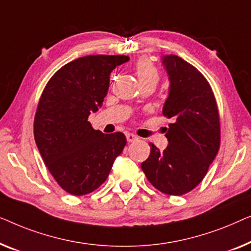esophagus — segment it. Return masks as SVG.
Segmentation results:
<instances>
[{
  "mask_svg": "<svg viewBox=\"0 0 251 251\" xmlns=\"http://www.w3.org/2000/svg\"><path fill=\"white\" fill-rule=\"evenodd\" d=\"M126 139H127V141H128V142H135V141L137 140V136H135L132 133H127L126 134Z\"/></svg>",
  "mask_w": 251,
  "mask_h": 251,
  "instance_id": "34e87169",
  "label": "esophagus"
}]
</instances>
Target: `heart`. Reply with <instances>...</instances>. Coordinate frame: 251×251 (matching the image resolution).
<instances>
[{"label":"heart","instance_id":"1","mask_svg":"<svg viewBox=\"0 0 251 251\" xmlns=\"http://www.w3.org/2000/svg\"><path fill=\"white\" fill-rule=\"evenodd\" d=\"M135 72L137 79L141 85L146 83L157 84L159 80V72L152 61L147 58H141L137 60L135 65Z\"/></svg>","mask_w":251,"mask_h":251}]
</instances>
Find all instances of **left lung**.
I'll use <instances>...</instances> for the list:
<instances>
[{
    "mask_svg": "<svg viewBox=\"0 0 251 251\" xmlns=\"http://www.w3.org/2000/svg\"><path fill=\"white\" fill-rule=\"evenodd\" d=\"M171 87L162 115L173 119L160 151L149 143L150 156L141 164L148 181L165 195L182 196L206 176L220 150L221 122L217 102L202 74L179 56L162 58Z\"/></svg>",
    "mask_w": 251,
    "mask_h": 251,
    "instance_id": "left-lung-1",
    "label": "left lung"
}]
</instances>
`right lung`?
Segmentation results:
<instances>
[{
    "label": "right lung",
    "instance_id": "1",
    "mask_svg": "<svg viewBox=\"0 0 251 251\" xmlns=\"http://www.w3.org/2000/svg\"><path fill=\"white\" fill-rule=\"evenodd\" d=\"M127 55H86L61 67L45 85L34 137L60 188L73 196L93 192L107 179L126 146L123 133L103 134L89 122L107 95L110 74Z\"/></svg>",
    "mask_w": 251,
    "mask_h": 251
}]
</instances>
